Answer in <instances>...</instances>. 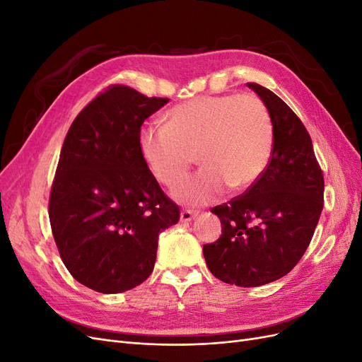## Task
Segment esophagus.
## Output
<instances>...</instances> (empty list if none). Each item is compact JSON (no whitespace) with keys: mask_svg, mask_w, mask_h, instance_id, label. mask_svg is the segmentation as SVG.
I'll return each mask as SVG.
<instances>
[{"mask_svg":"<svg viewBox=\"0 0 362 362\" xmlns=\"http://www.w3.org/2000/svg\"><path fill=\"white\" fill-rule=\"evenodd\" d=\"M198 216V213H193V211H190V210H185V211H181V214H180V221L181 222H190V221H193V218Z\"/></svg>","mask_w":362,"mask_h":362,"instance_id":"esophagus-1","label":"esophagus"}]
</instances>
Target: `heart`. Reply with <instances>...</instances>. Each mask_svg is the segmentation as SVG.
Returning <instances> with one entry per match:
<instances>
[{
	"mask_svg": "<svg viewBox=\"0 0 362 362\" xmlns=\"http://www.w3.org/2000/svg\"><path fill=\"white\" fill-rule=\"evenodd\" d=\"M139 146L152 177L169 187L198 157L204 168L172 190L175 201L198 206L228 185L238 192L258 181L272 156L273 124L255 96H202L172 108L166 127L141 128Z\"/></svg>",
	"mask_w": 362,
	"mask_h": 362,
	"instance_id": "1",
	"label": "heart"
}]
</instances>
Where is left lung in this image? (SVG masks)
I'll list each match as a JSON object with an SVG mask.
<instances>
[{
	"instance_id": "1",
	"label": "left lung",
	"mask_w": 362,
	"mask_h": 362,
	"mask_svg": "<svg viewBox=\"0 0 362 362\" xmlns=\"http://www.w3.org/2000/svg\"><path fill=\"white\" fill-rule=\"evenodd\" d=\"M247 87L270 113L272 158L246 193L213 208L222 235L202 250L217 279L258 287L286 276L305 254L323 210L325 181L300 119L266 87Z\"/></svg>"
}]
</instances>
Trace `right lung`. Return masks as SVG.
Returning <instances> with one entry per match:
<instances>
[{
	"label": "right lung",
	"mask_w": 362,
	"mask_h": 362,
	"mask_svg": "<svg viewBox=\"0 0 362 362\" xmlns=\"http://www.w3.org/2000/svg\"><path fill=\"white\" fill-rule=\"evenodd\" d=\"M168 101L112 86L83 108L64 139L49 222L63 264L95 291L122 293L148 279L158 234L180 218L139 146L145 119Z\"/></svg>",
	"instance_id": "1"
}]
</instances>
